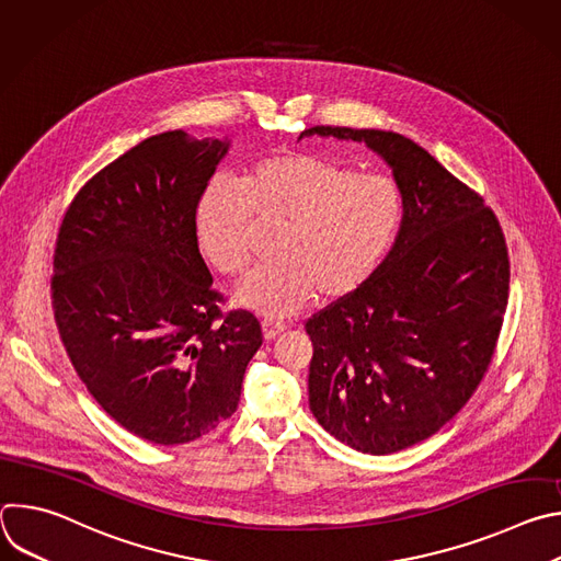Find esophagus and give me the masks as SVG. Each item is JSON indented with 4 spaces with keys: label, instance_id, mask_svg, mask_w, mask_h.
<instances>
[{
    "label": "esophagus",
    "instance_id": "esophagus-1",
    "mask_svg": "<svg viewBox=\"0 0 561 561\" xmlns=\"http://www.w3.org/2000/svg\"><path fill=\"white\" fill-rule=\"evenodd\" d=\"M284 324H275V322H268V319H264V322H262V333H264V340L266 342H271V340H275L279 333H284Z\"/></svg>",
    "mask_w": 561,
    "mask_h": 561
}]
</instances>
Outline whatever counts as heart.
<instances>
[{
  "label": "heart",
  "mask_w": 561,
  "mask_h": 561,
  "mask_svg": "<svg viewBox=\"0 0 561 561\" xmlns=\"http://www.w3.org/2000/svg\"><path fill=\"white\" fill-rule=\"evenodd\" d=\"M404 193L386 175L319 152L262 157L242 180L215 178L195 208L202 255L224 277L255 262V222L282 228L277 262L237 290L234 301L266 317H288L317 295L340 301L383 264L404 224Z\"/></svg>",
  "instance_id": "obj_1"
}]
</instances>
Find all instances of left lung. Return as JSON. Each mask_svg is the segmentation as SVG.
<instances>
[{
	"label": "left lung",
	"instance_id": "1",
	"mask_svg": "<svg viewBox=\"0 0 561 561\" xmlns=\"http://www.w3.org/2000/svg\"><path fill=\"white\" fill-rule=\"evenodd\" d=\"M301 135L364 141L404 193V224L379 271L306 322L317 422L362 453L404 450L450 422L493 362L508 304L506 237L484 197L404 135Z\"/></svg>",
	"mask_w": 561,
	"mask_h": 561
}]
</instances>
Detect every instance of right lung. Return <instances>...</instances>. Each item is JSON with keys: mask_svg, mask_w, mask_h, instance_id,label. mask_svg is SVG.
I'll return each instance as SVG.
<instances>
[{"mask_svg": "<svg viewBox=\"0 0 561 561\" xmlns=\"http://www.w3.org/2000/svg\"><path fill=\"white\" fill-rule=\"evenodd\" d=\"M226 150L184 130L148 137L79 188L57 232L61 344L95 402L152 444H188L228 420L262 346L253 312H221L195 237Z\"/></svg>", "mask_w": 561, "mask_h": 561, "instance_id": "right-lung-1", "label": "right lung"}]
</instances>
